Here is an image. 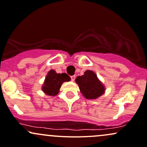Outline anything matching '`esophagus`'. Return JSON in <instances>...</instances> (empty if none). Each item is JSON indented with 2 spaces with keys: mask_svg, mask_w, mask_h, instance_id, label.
<instances>
[{
  "mask_svg": "<svg viewBox=\"0 0 147 147\" xmlns=\"http://www.w3.org/2000/svg\"><path fill=\"white\" fill-rule=\"evenodd\" d=\"M75 79H76V76L75 75L71 76V81H74V80H75Z\"/></svg>",
  "mask_w": 147,
  "mask_h": 147,
  "instance_id": "1",
  "label": "esophagus"
}]
</instances>
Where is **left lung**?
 Masks as SVG:
<instances>
[{
  "mask_svg": "<svg viewBox=\"0 0 147 147\" xmlns=\"http://www.w3.org/2000/svg\"><path fill=\"white\" fill-rule=\"evenodd\" d=\"M82 95L88 99H94L104 93V86L92 71L87 70L84 75L76 79Z\"/></svg>",
  "mask_w": 147,
  "mask_h": 147,
  "instance_id": "1",
  "label": "left lung"
}]
</instances>
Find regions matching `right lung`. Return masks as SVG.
<instances>
[{"instance_id":"obj_1","label":"right lung","mask_w":147,"mask_h":147,"mask_svg":"<svg viewBox=\"0 0 147 147\" xmlns=\"http://www.w3.org/2000/svg\"><path fill=\"white\" fill-rule=\"evenodd\" d=\"M70 80V77L67 74H57L54 70H51L46 77L42 90L48 95L55 96L58 94L62 84Z\"/></svg>"}]
</instances>
